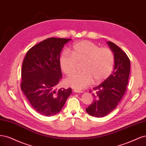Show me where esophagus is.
Wrapping results in <instances>:
<instances>
[{
  "label": "esophagus",
  "mask_w": 146,
  "mask_h": 146,
  "mask_svg": "<svg viewBox=\"0 0 146 146\" xmlns=\"http://www.w3.org/2000/svg\"><path fill=\"white\" fill-rule=\"evenodd\" d=\"M73 92H74V93H83V91H81V90H76V89H74V90H73Z\"/></svg>",
  "instance_id": "obj_1"
}]
</instances>
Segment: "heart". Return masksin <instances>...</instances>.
Instances as JSON below:
<instances>
[{
	"instance_id": "obj_1",
	"label": "heart",
	"mask_w": 146,
	"mask_h": 146,
	"mask_svg": "<svg viewBox=\"0 0 146 146\" xmlns=\"http://www.w3.org/2000/svg\"><path fill=\"white\" fill-rule=\"evenodd\" d=\"M82 73L65 80V83L76 90H82L93 83L101 82L111 74L114 67V56L107 48H100L93 42L82 40L73 45L71 53L64 51L59 57V65L64 74L70 76L82 64Z\"/></svg>"
}]
</instances>
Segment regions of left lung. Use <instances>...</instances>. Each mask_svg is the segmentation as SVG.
I'll list each match as a JSON object with an SVG mask.
<instances>
[{
    "label": "left lung",
    "instance_id": "obj_1",
    "mask_svg": "<svg viewBox=\"0 0 146 146\" xmlns=\"http://www.w3.org/2000/svg\"><path fill=\"white\" fill-rule=\"evenodd\" d=\"M107 44L114 55V68L104 82L93 88L94 101L86 110L95 117L105 116L115 109L125 92L130 74V62L125 53L111 42Z\"/></svg>",
    "mask_w": 146,
    "mask_h": 146
}]
</instances>
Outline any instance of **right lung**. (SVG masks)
<instances>
[{
  "label": "right lung",
  "instance_id": "right-lung-1",
  "mask_svg": "<svg viewBox=\"0 0 146 146\" xmlns=\"http://www.w3.org/2000/svg\"><path fill=\"white\" fill-rule=\"evenodd\" d=\"M71 39L50 37L27 51L22 67L21 90L39 114L52 116L62 110L72 88H55L62 78L59 57Z\"/></svg>",
  "mask_w": 146,
  "mask_h": 146
}]
</instances>
